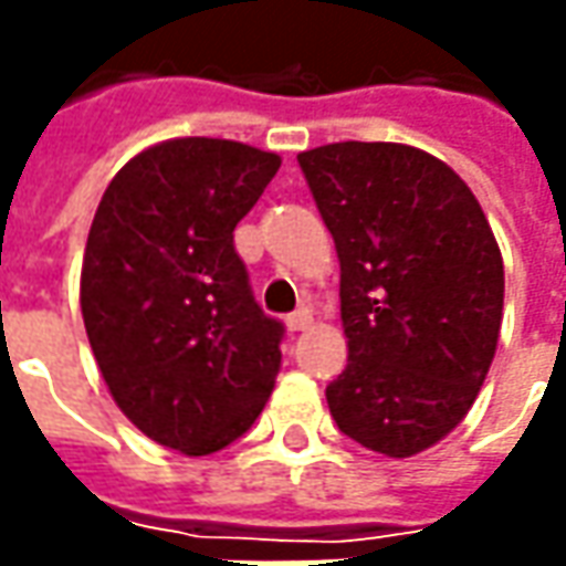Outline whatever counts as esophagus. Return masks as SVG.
<instances>
[{
  "label": "esophagus",
  "instance_id": "obj_1",
  "mask_svg": "<svg viewBox=\"0 0 566 566\" xmlns=\"http://www.w3.org/2000/svg\"><path fill=\"white\" fill-rule=\"evenodd\" d=\"M308 324H312V312H308V308H295L293 315L286 317V327H290V331H305V327H308Z\"/></svg>",
  "mask_w": 566,
  "mask_h": 566
}]
</instances>
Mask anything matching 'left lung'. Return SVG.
I'll list each match as a JSON object with an SVG mask.
<instances>
[{
    "mask_svg": "<svg viewBox=\"0 0 566 566\" xmlns=\"http://www.w3.org/2000/svg\"><path fill=\"white\" fill-rule=\"evenodd\" d=\"M339 258L346 371L327 384L337 428L412 457L463 422L504 315V261L469 186L409 144L298 154Z\"/></svg>",
    "mask_w": 566,
    "mask_h": 566,
    "instance_id": "obj_1",
    "label": "left lung"
}]
</instances>
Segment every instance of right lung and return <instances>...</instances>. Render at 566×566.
Here are the masks:
<instances>
[{
  "mask_svg": "<svg viewBox=\"0 0 566 566\" xmlns=\"http://www.w3.org/2000/svg\"><path fill=\"white\" fill-rule=\"evenodd\" d=\"M280 157L223 138H172L132 157L99 198L81 315L113 400L157 444L207 457L242 438L280 371L232 229Z\"/></svg>",
  "mask_w": 566,
  "mask_h": 566,
  "instance_id": "1",
  "label": "right lung"
}]
</instances>
